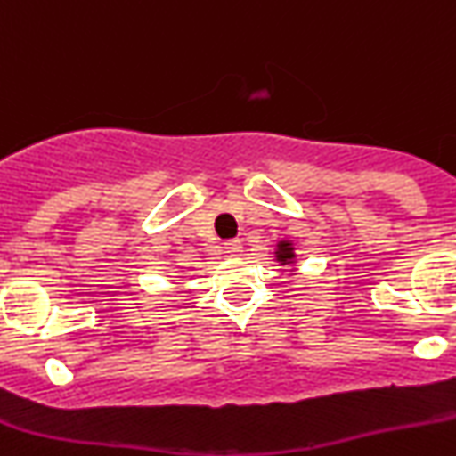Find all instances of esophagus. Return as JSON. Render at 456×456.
I'll list each match as a JSON object with an SVG mask.
<instances>
[{"mask_svg": "<svg viewBox=\"0 0 456 456\" xmlns=\"http://www.w3.org/2000/svg\"><path fill=\"white\" fill-rule=\"evenodd\" d=\"M224 252L232 254V256H238L242 252V242L238 238H232V240L224 242Z\"/></svg>", "mask_w": 456, "mask_h": 456, "instance_id": "obj_1", "label": "esophagus"}]
</instances>
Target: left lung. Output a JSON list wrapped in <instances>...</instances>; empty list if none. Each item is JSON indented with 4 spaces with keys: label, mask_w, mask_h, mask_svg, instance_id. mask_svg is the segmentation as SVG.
Returning <instances> with one entry per match:
<instances>
[{
    "label": "left lung",
    "mask_w": 456,
    "mask_h": 456,
    "mask_svg": "<svg viewBox=\"0 0 456 456\" xmlns=\"http://www.w3.org/2000/svg\"><path fill=\"white\" fill-rule=\"evenodd\" d=\"M292 256H295V254H292V248L288 245V242H283L279 249V261H290Z\"/></svg>",
    "instance_id": "left-lung-1"
}]
</instances>
